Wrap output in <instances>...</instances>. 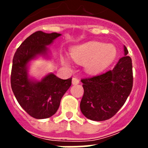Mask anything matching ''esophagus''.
Returning a JSON list of instances; mask_svg holds the SVG:
<instances>
[{
	"label": "esophagus",
	"mask_w": 148,
	"mask_h": 148,
	"mask_svg": "<svg viewBox=\"0 0 148 148\" xmlns=\"http://www.w3.org/2000/svg\"><path fill=\"white\" fill-rule=\"evenodd\" d=\"M72 83H73V85H76V84H78L79 83V79L75 78V77H74V78H73V79H72Z\"/></svg>",
	"instance_id": "obj_1"
}]
</instances>
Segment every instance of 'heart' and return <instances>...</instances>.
Masks as SVG:
<instances>
[{
    "instance_id": "b5f03b06",
    "label": "heart",
    "mask_w": 148,
    "mask_h": 148,
    "mask_svg": "<svg viewBox=\"0 0 148 148\" xmlns=\"http://www.w3.org/2000/svg\"><path fill=\"white\" fill-rule=\"evenodd\" d=\"M70 56L76 63L84 64L86 73L95 75L102 72L112 64L117 56V50L112 44L89 41L73 47L70 49ZM61 60L66 67H71V63L67 58L62 57Z\"/></svg>"
}]
</instances>
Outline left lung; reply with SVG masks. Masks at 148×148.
<instances>
[{
	"instance_id": "1",
	"label": "left lung",
	"mask_w": 148,
	"mask_h": 148,
	"mask_svg": "<svg viewBox=\"0 0 148 148\" xmlns=\"http://www.w3.org/2000/svg\"><path fill=\"white\" fill-rule=\"evenodd\" d=\"M124 46V57L112 70L82 79L84 95L80 108L85 117L92 121L112 118L124 105L133 87L132 60Z\"/></svg>"
}]
</instances>
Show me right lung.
I'll return each mask as SVG.
<instances>
[{
  "label": "right lung",
  "mask_w": 148,
  "mask_h": 148,
  "mask_svg": "<svg viewBox=\"0 0 148 148\" xmlns=\"http://www.w3.org/2000/svg\"><path fill=\"white\" fill-rule=\"evenodd\" d=\"M61 34L38 31L17 49L12 60L11 87L18 102L29 116L38 119L49 118L57 112L61 98L70 88L72 78L61 79L52 73L37 80L29 77V67L38 57L50 58L47 46Z\"/></svg>",
  "instance_id": "1"
}]
</instances>
